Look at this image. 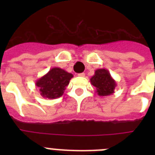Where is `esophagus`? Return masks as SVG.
Returning a JSON list of instances; mask_svg holds the SVG:
<instances>
[{
  "instance_id": "1",
  "label": "esophagus",
  "mask_w": 155,
  "mask_h": 155,
  "mask_svg": "<svg viewBox=\"0 0 155 155\" xmlns=\"http://www.w3.org/2000/svg\"><path fill=\"white\" fill-rule=\"evenodd\" d=\"M78 76H80V77H84L85 73H80V74H78Z\"/></svg>"
}]
</instances>
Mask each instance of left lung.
<instances>
[{
    "instance_id": "left-lung-1",
    "label": "left lung",
    "mask_w": 155,
    "mask_h": 155,
    "mask_svg": "<svg viewBox=\"0 0 155 155\" xmlns=\"http://www.w3.org/2000/svg\"><path fill=\"white\" fill-rule=\"evenodd\" d=\"M90 82L95 87L96 92L100 97H107L113 94L117 82L111 76L107 69H97L95 71L94 75L90 79Z\"/></svg>"
}]
</instances>
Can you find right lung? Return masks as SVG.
Wrapping results in <instances>:
<instances>
[{
    "instance_id": "1",
    "label": "right lung",
    "mask_w": 155,
    "mask_h": 155,
    "mask_svg": "<svg viewBox=\"0 0 155 155\" xmlns=\"http://www.w3.org/2000/svg\"><path fill=\"white\" fill-rule=\"evenodd\" d=\"M73 77L69 73L59 68H53L39 78L35 85L38 87L40 94L46 99H57L62 97L71 79Z\"/></svg>"
}]
</instances>
